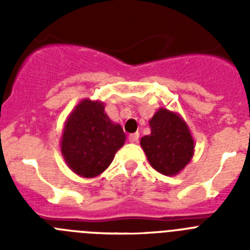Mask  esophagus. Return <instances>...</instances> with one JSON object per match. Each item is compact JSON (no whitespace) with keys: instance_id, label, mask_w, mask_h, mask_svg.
I'll return each instance as SVG.
<instances>
[{"instance_id":"34e87169","label":"esophagus","mask_w":250,"mask_h":250,"mask_svg":"<svg viewBox=\"0 0 250 250\" xmlns=\"http://www.w3.org/2000/svg\"><path fill=\"white\" fill-rule=\"evenodd\" d=\"M139 138H140V134L139 132H134V134H130L129 135V141L130 143H138Z\"/></svg>"}]
</instances>
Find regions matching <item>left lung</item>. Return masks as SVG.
Returning <instances> with one entry per match:
<instances>
[{"mask_svg":"<svg viewBox=\"0 0 250 250\" xmlns=\"http://www.w3.org/2000/svg\"><path fill=\"white\" fill-rule=\"evenodd\" d=\"M151 134L141 139L151 167L164 175H175L190 161L194 140L179 115L160 109L149 121Z\"/></svg>","mask_w":250,"mask_h":250,"instance_id":"1","label":"left lung"}]
</instances>
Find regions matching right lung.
Listing matches in <instances>:
<instances>
[{"label":"right lung","mask_w":250,"mask_h":250,"mask_svg":"<svg viewBox=\"0 0 250 250\" xmlns=\"http://www.w3.org/2000/svg\"><path fill=\"white\" fill-rule=\"evenodd\" d=\"M104 111L103 103L83 100L66 121L61 151L77 175L94 178L103 173L125 143L120 125Z\"/></svg>","instance_id":"add662e5"}]
</instances>
